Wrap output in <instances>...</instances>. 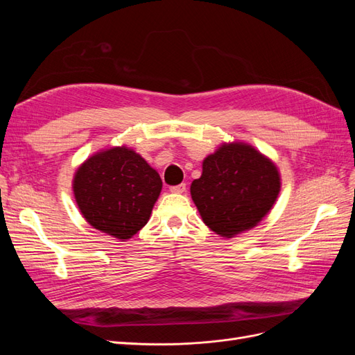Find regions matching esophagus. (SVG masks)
Listing matches in <instances>:
<instances>
[{"label": "esophagus", "instance_id": "1", "mask_svg": "<svg viewBox=\"0 0 355 355\" xmlns=\"http://www.w3.org/2000/svg\"><path fill=\"white\" fill-rule=\"evenodd\" d=\"M171 192H175V194H182V192L187 191V184H179V185H175L170 188Z\"/></svg>", "mask_w": 355, "mask_h": 355}]
</instances>
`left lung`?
<instances>
[{"label":"left lung","mask_w":355,"mask_h":355,"mask_svg":"<svg viewBox=\"0 0 355 355\" xmlns=\"http://www.w3.org/2000/svg\"><path fill=\"white\" fill-rule=\"evenodd\" d=\"M280 192L275 164L245 144L222 145L202 161L191 196L202 222L222 237L256 227Z\"/></svg>","instance_id":"obj_1"}]
</instances>
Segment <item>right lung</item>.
Wrapping results in <instances>:
<instances>
[{"mask_svg":"<svg viewBox=\"0 0 355 355\" xmlns=\"http://www.w3.org/2000/svg\"><path fill=\"white\" fill-rule=\"evenodd\" d=\"M159 175L125 146L90 157L73 178V194L92 227L127 240L142 230L161 192Z\"/></svg>","mask_w":355,"mask_h":355,"instance_id":"right-lung-1","label":"right lung"}]
</instances>
